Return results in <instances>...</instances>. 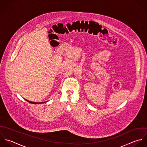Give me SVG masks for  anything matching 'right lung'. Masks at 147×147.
<instances>
[{
	"mask_svg": "<svg viewBox=\"0 0 147 147\" xmlns=\"http://www.w3.org/2000/svg\"><path fill=\"white\" fill-rule=\"evenodd\" d=\"M27 102H28L29 103H31V104H42V103H43V102H31V101H29L28 100H26Z\"/></svg>",
	"mask_w": 147,
	"mask_h": 147,
	"instance_id": "add662e5",
	"label": "right lung"
}]
</instances>
